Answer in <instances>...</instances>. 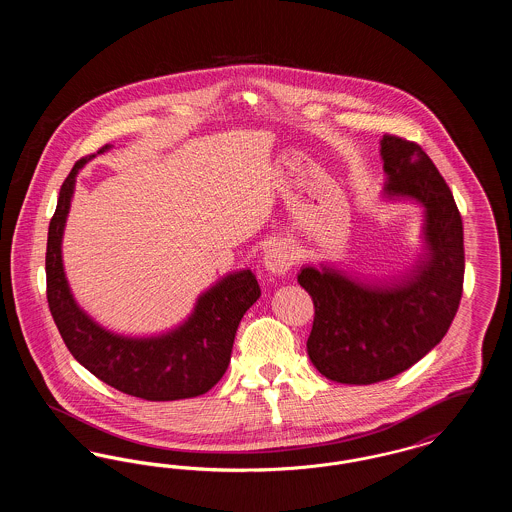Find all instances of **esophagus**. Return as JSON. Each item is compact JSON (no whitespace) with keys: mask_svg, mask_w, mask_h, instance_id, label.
Here are the masks:
<instances>
[{"mask_svg":"<svg viewBox=\"0 0 512 512\" xmlns=\"http://www.w3.org/2000/svg\"><path fill=\"white\" fill-rule=\"evenodd\" d=\"M293 265L292 253L286 245H272L263 257V267L272 274H286Z\"/></svg>","mask_w":512,"mask_h":512,"instance_id":"34e87169","label":"esophagus"}]
</instances>
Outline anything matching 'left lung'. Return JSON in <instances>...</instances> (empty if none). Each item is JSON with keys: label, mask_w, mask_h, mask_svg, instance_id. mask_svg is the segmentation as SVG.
Segmentation results:
<instances>
[{"label": "left lung", "mask_w": 512, "mask_h": 512, "mask_svg": "<svg viewBox=\"0 0 512 512\" xmlns=\"http://www.w3.org/2000/svg\"><path fill=\"white\" fill-rule=\"evenodd\" d=\"M380 153L384 197L424 207V253L416 265L382 284L324 263L297 274L315 303L309 359L340 384H376L418 363L447 334L463 295V220L449 186L414 142L386 134Z\"/></svg>", "instance_id": "1"}]
</instances>
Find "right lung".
<instances>
[{
  "mask_svg": "<svg viewBox=\"0 0 512 512\" xmlns=\"http://www.w3.org/2000/svg\"><path fill=\"white\" fill-rule=\"evenodd\" d=\"M109 147H101L98 153ZM92 157L74 165L49 222L46 278L51 317L74 359L107 386L146 401L203 395L228 368L240 320L261 295L257 278L251 270L224 276L197 297L188 320L159 336L130 338L99 326L74 301L61 255L76 174Z\"/></svg>",
  "mask_w": 512,
  "mask_h": 512,
  "instance_id": "add662e5",
  "label": "right lung"
}]
</instances>
